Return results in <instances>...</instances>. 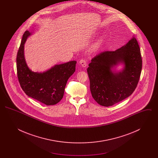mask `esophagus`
Masks as SVG:
<instances>
[{"label": "esophagus", "mask_w": 158, "mask_h": 158, "mask_svg": "<svg viewBox=\"0 0 158 158\" xmlns=\"http://www.w3.org/2000/svg\"><path fill=\"white\" fill-rule=\"evenodd\" d=\"M79 64L82 66L83 68H85L87 66V61L85 59H83L79 61Z\"/></svg>", "instance_id": "34e87169"}]
</instances>
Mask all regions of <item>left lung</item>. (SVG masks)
Listing matches in <instances>:
<instances>
[{"label": "left lung", "mask_w": 158, "mask_h": 158, "mask_svg": "<svg viewBox=\"0 0 158 158\" xmlns=\"http://www.w3.org/2000/svg\"><path fill=\"white\" fill-rule=\"evenodd\" d=\"M122 63L120 72L111 69ZM142 68L140 49L135 37L115 51H105L95 56L87 72L93 98L99 105L109 106L130 96L139 82Z\"/></svg>", "instance_id": "8db88e82"}]
</instances>
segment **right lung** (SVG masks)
Listing matches in <instances>:
<instances>
[{"instance_id": "obj_1", "label": "right lung", "mask_w": 158, "mask_h": 158, "mask_svg": "<svg viewBox=\"0 0 158 158\" xmlns=\"http://www.w3.org/2000/svg\"><path fill=\"white\" fill-rule=\"evenodd\" d=\"M31 35L23 34L16 57L17 75L20 85L28 97L47 105H55L63 97L69 78L75 72L76 61L56 64L43 73L34 72L28 67L24 57V44Z\"/></svg>"}]
</instances>
